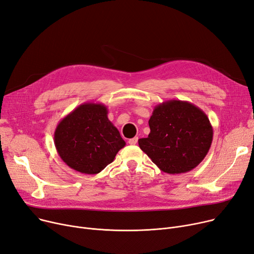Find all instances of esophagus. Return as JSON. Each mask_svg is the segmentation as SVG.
I'll use <instances>...</instances> for the list:
<instances>
[{
	"mask_svg": "<svg viewBox=\"0 0 254 254\" xmlns=\"http://www.w3.org/2000/svg\"><path fill=\"white\" fill-rule=\"evenodd\" d=\"M138 143V137H135V138H131L128 140V144L129 145H136Z\"/></svg>",
	"mask_w": 254,
	"mask_h": 254,
	"instance_id": "esophagus-1",
	"label": "esophagus"
}]
</instances>
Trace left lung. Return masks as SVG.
Returning <instances> with one entry per match:
<instances>
[{"mask_svg": "<svg viewBox=\"0 0 254 254\" xmlns=\"http://www.w3.org/2000/svg\"><path fill=\"white\" fill-rule=\"evenodd\" d=\"M150 132L139 139V146L159 170L181 174L193 170L207 155L213 127L206 113L195 105L169 100L154 107Z\"/></svg>", "mask_w": 254, "mask_h": 254, "instance_id": "8db88e82", "label": "left lung"}]
</instances>
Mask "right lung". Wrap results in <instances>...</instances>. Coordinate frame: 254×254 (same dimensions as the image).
Returning <instances> with one entry per match:
<instances>
[{
	"label": "right lung",
	"instance_id": "add662e5",
	"mask_svg": "<svg viewBox=\"0 0 254 254\" xmlns=\"http://www.w3.org/2000/svg\"><path fill=\"white\" fill-rule=\"evenodd\" d=\"M55 145L63 162L83 174H98L126 146L101 103H84L64 116L55 131Z\"/></svg>",
	"mask_w": 254,
	"mask_h": 254
}]
</instances>
